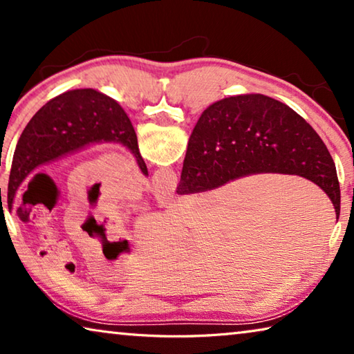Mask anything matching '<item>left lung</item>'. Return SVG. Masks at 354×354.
Listing matches in <instances>:
<instances>
[{
	"instance_id": "1",
	"label": "left lung",
	"mask_w": 354,
	"mask_h": 354,
	"mask_svg": "<svg viewBox=\"0 0 354 354\" xmlns=\"http://www.w3.org/2000/svg\"><path fill=\"white\" fill-rule=\"evenodd\" d=\"M101 142L122 143L136 156L143 175H148L136 131L115 100L93 88H77L48 101L29 120L17 143L8 185V205L12 206L20 184L37 167Z\"/></svg>"
}]
</instances>
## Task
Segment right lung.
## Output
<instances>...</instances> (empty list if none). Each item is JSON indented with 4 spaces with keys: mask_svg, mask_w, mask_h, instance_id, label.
I'll list each match as a JSON object with an SVG mask.
<instances>
[{
    "mask_svg": "<svg viewBox=\"0 0 354 354\" xmlns=\"http://www.w3.org/2000/svg\"><path fill=\"white\" fill-rule=\"evenodd\" d=\"M256 173L309 179L331 198L339 217L334 160L306 120L261 93L237 95L209 106L189 139L178 194L212 190Z\"/></svg>",
    "mask_w": 354,
    "mask_h": 354,
    "instance_id": "obj_1",
    "label": "right lung"
}]
</instances>
